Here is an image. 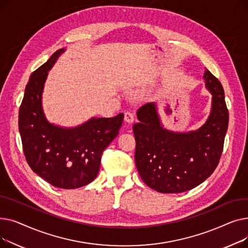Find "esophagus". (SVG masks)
Listing matches in <instances>:
<instances>
[{"label": "esophagus", "mask_w": 248, "mask_h": 248, "mask_svg": "<svg viewBox=\"0 0 248 248\" xmlns=\"http://www.w3.org/2000/svg\"><path fill=\"white\" fill-rule=\"evenodd\" d=\"M124 121L128 124H132L135 121V115L131 111H125L124 112Z\"/></svg>", "instance_id": "34e87169"}]
</instances>
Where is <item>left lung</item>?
I'll return each instance as SVG.
<instances>
[{
  "label": "left lung",
  "instance_id": "1",
  "mask_svg": "<svg viewBox=\"0 0 248 248\" xmlns=\"http://www.w3.org/2000/svg\"><path fill=\"white\" fill-rule=\"evenodd\" d=\"M206 88L212 108L197 131L175 133L163 127L155 103H146L137 112L133 126L135 160L141 180L160 193H181L200 185L218 166L228 127L224 90L217 78L205 69Z\"/></svg>",
  "mask_w": 248,
  "mask_h": 248
}]
</instances>
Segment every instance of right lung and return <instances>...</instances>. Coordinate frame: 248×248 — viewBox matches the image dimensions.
I'll list each match as a JSON object with an SVG mask.
<instances>
[{
	"label": "right lung",
	"mask_w": 248,
	"mask_h": 248,
	"mask_svg": "<svg viewBox=\"0 0 248 248\" xmlns=\"http://www.w3.org/2000/svg\"><path fill=\"white\" fill-rule=\"evenodd\" d=\"M64 51L57 50L31 74L19 109V132L26 161L33 172L54 187L76 189L96 178L102 152L119 135L124 114L93 117L68 128L47 121L42 108L44 83Z\"/></svg>",
	"instance_id": "1"
}]
</instances>
